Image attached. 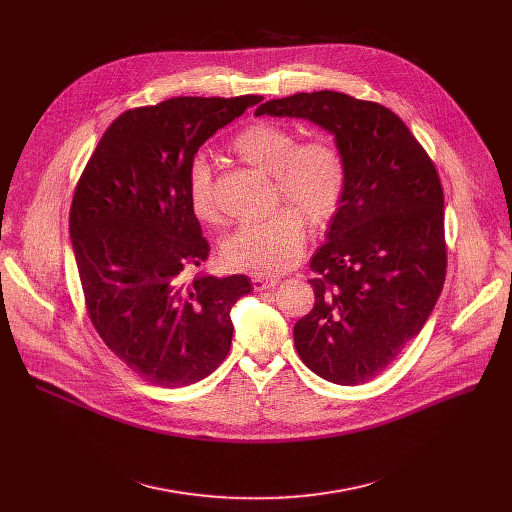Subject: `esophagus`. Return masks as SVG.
I'll use <instances>...</instances> for the list:
<instances>
[{"mask_svg": "<svg viewBox=\"0 0 512 512\" xmlns=\"http://www.w3.org/2000/svg\"><path fill=\"white\" fill-rule=\"evenodd\" d=\"M253 287H255V291H263V289H271V287H275L277 283H279V279L277 277H269V275H253Z\"/></svg>", "mask_w": 512, "mask_h": 512, "instance_id": "34e87169", "label": "esophagus"}]
</instances>
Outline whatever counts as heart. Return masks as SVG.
Wrapping results in <instances>:
<instances>
[{
  "instance_id": "1",
  "label": "heart",
  "mask_w": 512,
  "mask_h": 512,
  "mask_svg": "<svg viewBox=\"0 0 512 512\" xmlns=\"http://www.w3.org/2000/svg\"><path fill=\"white\" fill-rule=\"evenodd\" d=\"M233 152L247 164L273 174L277 200H287L271 216L239 225L221 243V259L231 269L271 275L294 265L308 239V218L316 227L338 214L348 166L338 143L328 135L296 139L287 127L255 121L231 139ZM190 210L202 223L218 221L212 168L204 154L190 158L184 174Z\"/></svg>"
}]
</instances>
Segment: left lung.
I'll return each instance as SVG.
<instances>
[{
  "mask_svg": "<svg viewBox=\"0 0 512 512\" xmlns=\"http://www.w3.org/2000/svg\"><path fill=\"white\" fill-rule=\"evenodd\" d=\"M302 117L334 133L348 188L310 261L314 308L294 326L306 367L336 385L375 379L427 322L448 267L444 190L391 109L336 91L298 93L255 115Z\"/></svg>",
  "mask_w": 512,
  "mask_h": 512,
  "instance_id": "1",
  "label": "left lung"
}]
</instances>
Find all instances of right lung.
Wrapping results in <instances>:
<instances>
[{
    "label": "right lung",
    "mask_w": 512,
    "mask_h": 512,
    "mask_svg": "<svg viewBox=\"0 0 512 512\" xmlns=\"http://www.w3.org/2000/svg\"><path fill=\"white\" fill-rule=\"evenodd\" d=\"M261 95L174 97L121 113L99 139L70 204L87 314L109 350L158 387L208 377L231 348L245 275L196 277L208 241L184 174L200 145Z\"/></svg>",
    "instance_id": "1"
}]
</instances>
